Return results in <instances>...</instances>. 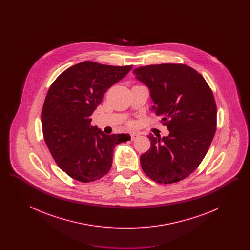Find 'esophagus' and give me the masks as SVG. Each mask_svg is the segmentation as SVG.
I'll return each mask as SVG.
<instances>
[{"mask_svg": "<svg viewBox=\"0 0 250 250\" xmlns=\"http://www.w3.org/2000/svg\"><path fill=\"white\" fill-rule=\"evenodd\" d=\"M130 136L131 140H132V141H134L135 139H137V137H138L139 135H138V134H136V133H131Z\"/></svg>", "mask_w": 250, "mask_h": 250, "instance_id": "esophagus-1", "label": "esophagus"}]
</instances>
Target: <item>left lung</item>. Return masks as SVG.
Here are the masks:
<instances>
[{
  "label": "left lung",
  "mask_w": 250,
  "mask_h": 250,
  "mask_svg": "<svg viewBox=\"0 0 250 250\" xmlns=\"http://www.w3.org/2000/svg\"><path fill=\"white\" fill-rule=\"evenodd\" d=\"M136 78L146 84L169 135L148 136L151 148L141 156L144 173L159 184L188 177L202 163L216 130L213 92L198 71L185 63L141 66Z\"/></svg>",
  "instance_id": "left-lung-1"
}]
</instances>
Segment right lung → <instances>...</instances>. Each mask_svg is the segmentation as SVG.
Returning <instances> with one entry per match:
<instances>
[{"mask_svg":"<svg viewBox=\"0 0 250 250\" xmlns=\"http://www.w3.org/2000/svg\"><path fill=\"white\" fill-rule=\"evenodd\" d=\"M131 68L85 61L50 85L41 112L43 136L56 164L71 178L83 183L102 178L111 167L115 146L130 141L129 134L98 130L91 116L107 89Z\"/></svg>","mask_w":250,"mask_h":250,"instance_id":"add662e5","label":"right lung"}]
</instances>
